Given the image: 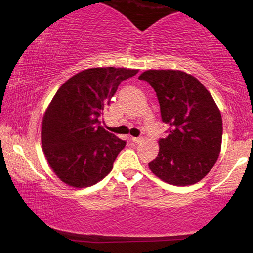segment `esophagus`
<instances>
[{"label": "esophagus", "mask_w": 253, "mask_h": 253, "mask_svg": "<svg viewBox=\"0 0 253 253\" xmlns=\"http://www.w3.org/2000/svg\"><path fill=\"white\" fill-rule=\"evenodd\" d=\"M131 140H132V141H133V142H134V143H140V142H141V141H142L143 139H142V138H140V136H138V138H135V136H132V138H131Z\"/></svg>", "instance_id": "34e87169"}]
</instances>
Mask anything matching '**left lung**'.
Masks as SVG:
<instances>
[{"mask_svg":"<svg viewBox=\"0 0 253 253\" xmlns=\"http://www.w3.org/2000/svg\"><path fill=\"white\" fill-rule=\"evenodd\" d=\"M157 93L169 135L159 140L158 157L149 163L159 179L191 185L209 173L222 142V118L210 92L179 70H148L139 77Z\"/></svg>","mask_w":253,"mask_h":253,"instance_id":"1","label":"left lung"}]
</instances>
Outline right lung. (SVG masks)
Instances as JSON below:
<instances>
[{"mask_svg":"<svg viewBox=\"0 0 253 253\" xmlns=\"http://www.w3.org/2000/svg\"><path fill=\"white\" fill-rule=\"evenodd\" d=\"M139 70L94 68L63 83L44 113L43 152L62 182L86 188L99 182L113 168L126 141L101 126L99 117L123 80Z\"/></svg>","mask_w":253,"mask_h":253,"instance_id":"right-lung-1","label":"right lung"}]
</instances>
